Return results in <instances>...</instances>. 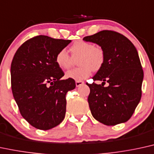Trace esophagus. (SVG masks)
<instances>
[{
    "mask_svg": "<svg viewBox=\"0 0 154 154\" xmlns=\"http://www.w3.org/2000/svg\"><path fill=\"white\" fill-rule=\"evenodd\" d=\"M75 84H76V86H77V87H79V86H81V85H82L83 84H84V82H83V81H76Z\"/></svg>",
    "mask_w": 154,
    "mask_h": 154,
    "instance_id": "obj_1",
    "label": "esophagus"
}]
</instances>
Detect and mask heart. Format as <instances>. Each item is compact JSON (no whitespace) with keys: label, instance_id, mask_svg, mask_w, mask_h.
I'll list each match as a JSON object with an SVG mask.
<instances>
[{"label":"heart","instance_id":"1","mask_svg":"<svg viewBox=\"0 0 154 154\" xmlns=\"http://www.w3.org/2000/svg\"><path fill=\"white\" fill-rule=\"evenodd\" d=\"M71 57L65 49H62L57 53L56 63L61 69H67L73 66L77 58V65L79 67L66 72V77L76 81L83 80L91 75L92 70L98 71L105 62V51L101 47L85 41H77L69 49Z\"/></svg>","mask_w":154,"mask_h":154}]
</instances>
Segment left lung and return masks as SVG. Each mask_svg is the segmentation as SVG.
<instances>
[{
    "instance_id": "8db88e82",
    "label": "left lung",
    "mask_w": 154,
    "mask_h": 154,
    "mask_svg": "<svg viewBox=\"0 0 154 154\" xmlns=\"http://www.w3.org/2000/svg\"><path fill=\"white\" fill-rule=\"evenodd\" d=\"M97 44L105 51V62L92 77L103 81L88 85V103L94 118L106 125L125 123L130 119L141 97L143 72L138 51L123 35L104 30L83 38ZM109 83L104 87L105 82Z\"/></svg>"
}]
</instances>
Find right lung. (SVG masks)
I'll list each match as a JSON object with an SVG mask.
<instances>
[{"instance_id": "right-lung-1", "label": "right lung", "mask_w": 154, "mask_h": 154, "mask_svg": "<svg viewBox=\"0 0 154 154\" xmlns=\"http://www.w3.org/2000/svg\"><path fill=\"white\" fill-rule=\"evenodd\" d=\"M71 40L35 36L18 48L11 66V89L23 118L40 130H49L64 120L66 95L75 81L61 79L62 69L56 56Z\"/></svg>"}]
</instances>
